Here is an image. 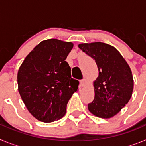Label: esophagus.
I'll return each instance as SVG.
<instances>
[{
    "label": "esophagus",
    "instance_id": "esophagus-1",
    "mask_svg": "<svg viewBox=\"0 0 146 146\" xmlns=\"http://www.w3.org/2000/svg\"><path fill=\"white\" fill-rule=\"evenodd\" d=\"M80 86H85L86 85V83H87V80L86 79V78H84V79H82L80 80Z\"/></svg>",
    "mask_w": 146,
    "mask_h": 146
}]
</instances>
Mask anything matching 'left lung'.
<instances>
[{
    "label": "left lung",
    "mask_w": 146,
    "mask_h": 146,
    "mask_svg": "<svg viewBox=\"0 0 146 146\" xmlns=\"http://www.w3.org/2000/svg\"><path fill=\"white\" fill-rule=\"evenodd\" d=\"M78 47L95 60L99 72L94 82V99L88 105L89 111L99 118H111L131 98L134 86L131 69L111 45L94 42L80 44Z\"/></svg>",
    "instance_id": "obj_1"
}]
</instances>
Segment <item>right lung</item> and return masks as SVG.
<instances>
[{
	"label": "right lung",
	"mask_w": 146,
	"mask_h": 146,
	"mask_svg": "<svg viewBox=\"0 0 146 146\" xmlns=\"http://www.w3.org/2000/svg\"><path fill=\"white\" fill-rule=\"evenodd\" d=\"M71 42L51 38L30 52L17 74L18 91L28 111L38 121L50 123L66 114V104L78 89L66 58Z\"/></svg>",
	"instance_id": "add662e5"
}]
</instances>
